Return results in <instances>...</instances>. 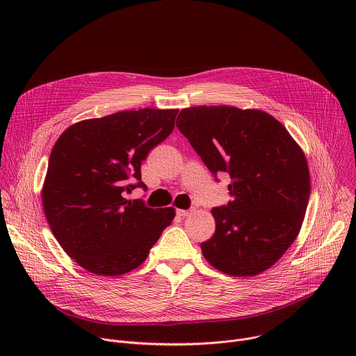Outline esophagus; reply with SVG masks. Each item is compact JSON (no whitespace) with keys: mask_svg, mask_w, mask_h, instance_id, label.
<instances>
[{"mask_svg":"<svg viewBox=\"0 0 356 356\" xmlns=\"http://www.w3.org/2000/svg\"><path fill=\"white\" fill-rule=\"evenodd\" d=\"M191 214V210H177L179 217H188Z\"/></svg>","mask_w":356,"mask_h":356,"instance_id":"obj_1","label":"esophagus"}]
</instances>
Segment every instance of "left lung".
Wrapping results in <instances>:
<instances>
[{
	"mask_svg": "<svg viewBox=\"0 0 356 356\" xmlns=\"http://www.w3.org/2000/svg\"><path fill=\"white\" fill-rule=\"evenodd\" d=\"M176 125L211 173L228 172L232 201L216 207L206 261L234 276L272 268L296 241L310 197L306 155L270 114L232 106L180 111Z\"/></svg>",
	"mask_w": 356,
	"mask_h": 356,
	"instance_id": "8db88e82",
	"label": "left lung"
}]
</instances>
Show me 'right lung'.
I'll return each mask as SVG.
<instances>
[{
	"mask_svg": "<svg viewBox=\"0 0 356 356\" xmlns=\"http://www.w3.org/2000/svg\"><path fill=\"white\" fill-rule=\"evenodd\" d=\"M179 110L142 108L70 125L56 140L42 187V204L55 238L79 266L120 276L140 266L176 216L147 209L124 191L140 181L149 152L175 128Z\"/></svg>",
	"mask_w": 356,
	"mask_h": 356,
	"instance_id": "1",
	"label": "right lung"
}]
</instances>
